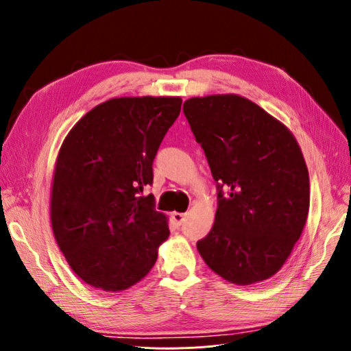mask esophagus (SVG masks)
<instances>
[{
  "mask_svg": "<svg viewBox=\"0 0 351 351\" xmlns=\"http://www.w3.org/2000/svg\"><path fill=\"white\" fill-rule=\"evenodd\" d=\"M172 218L175 221L176 225H182V222L185 221V213H180V212H173L172 213Z\"/></svg>",
  "mask_w": 351,
  "mask_h": 351,
  "instance_id": "obj_1",
  "label": "esophagus"
}]
</instances>
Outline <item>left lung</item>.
I'll return each mask as SVG.
<instances>
[{
    "mask_svg": "<svg viewBox=\"0 0 351 351\" xmlns=\"http://www.w3.org/2000/svg\"><path fill=\"white\" fill-rule=\"evenodd\" d=\"M184 113L218 182L215 222L197 251L232 284L268 280L291 254L308 215L310 179L300 145L280 120L238 95L188 99Z\"/></svg>",
    "mask_w": 351,
    "mask_h": 351,
    "instance_id": "obj_1",
    "label": "left lung"
}]
</instances>
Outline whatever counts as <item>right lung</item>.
Returning a JSON list of instances; mask_svg holds the SVG:
<instances>
[{"label": "right lung", "instance_id": "1", "mask_svg": "<svg viewBox=\"0 0 351 351\" xmlns=\"http://www.w3.org/2000/svg\"><path fill=\"white\" fill-rule=\"evenodd\" d=\"M180 97H114L87 112L56 160L50 219L58 248L88 285L109 293L147 276L169 237L155 197L139 196L180 113Z\"/></svg>", "mask_w": 351, "mask_h": 351}]
</instances>
